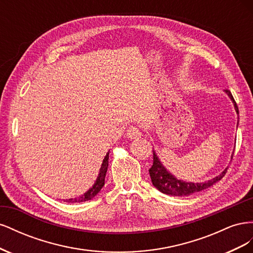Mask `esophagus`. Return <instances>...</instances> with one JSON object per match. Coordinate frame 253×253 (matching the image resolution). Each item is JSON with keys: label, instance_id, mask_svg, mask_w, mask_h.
<instances>
[{"label": "esophagus", "instance_id": "34e87169", "mask_svg": "<svg viewBox=\"0 0 253 253\" xmlns=\"http://www.w3.org/2000/svg\"><path fill=\"white\" fill-rule=\"evenodd\" d=\"M141 131L139 127L137 126H128L127 129H126V136L128 137V138L131 139H136V138H139V137L141 136Z\"/></svg>", "mask_w": 253, "mask_h": 253}]
</instances>
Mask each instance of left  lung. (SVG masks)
<instances>
[{"mask_svg":"<svg viewBox=\"0 0 253 253\" xmlns=\"http://www.w3.org/2000/svg\"><path fill=\"white\" fill-rule=\"evenodd\" d=\"M225 91L232 100L236 114H239V108H237L236 102L231 94V91L228 89H226ZM237 124H239V122H237ZM232 157H233V154H232ZM227 169L228 168H226V169L218 176H216V177H214L213 179H210L208 181L195 182V183L186 182L183 180L177 179L174 175H172L169 171H168L163 166V164L160 163V160L156 155L155 151L153 150V165L150 168L149 172H150L152 183L154 185V187L157 190L160 191V192H163L167 195H172V196H189L191 194L200 192V191H203L207 188L213 186L214 183H216L218 180H220L224 177L227 172Z\"/></svg>","mask_w":253,"mask_h":253,"instance_id":"8db88e82","label":"left lung"}]
</instances>
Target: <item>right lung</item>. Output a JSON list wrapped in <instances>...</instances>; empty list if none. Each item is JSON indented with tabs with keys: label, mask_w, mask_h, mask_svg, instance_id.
Listing matches in <instances>:
<instances>
[{
	"label": "right lung",
	"mask_w": 253,
	"mask_h": 253,
	"mask_svg": "<svg viewBox=\"0 0 253 253\" xmlns=\"http://www.w3.org/2000/svg\"><path fill=\"white\" fill-rule=\"evenodd\" d=\"M109 154H110V152L106 153V155L103 159L101 168H100V171H99L98 177H97V179L94 183V186L91 187L88 191H86V192L84 193L83 195H81L79 197L70 198V200H65L64 202H66V203H83V202H86V201H90L91 198H94L99 192H100V190L104 186L105 175H106V171H108V167H109Z\"/></svg>",
	"instance_id": "right-lung-1"
}]
</instances>
